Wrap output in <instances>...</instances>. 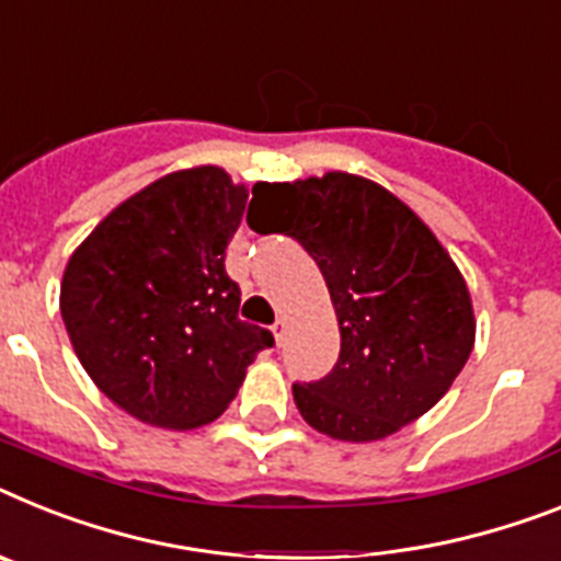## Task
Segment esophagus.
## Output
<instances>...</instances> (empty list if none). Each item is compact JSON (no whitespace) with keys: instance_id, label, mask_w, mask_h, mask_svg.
I'll use <instances>...</instances> for the list:
<instances>
[{"instance_id":"esophagus-1","label":"esophagus","mask_w":561,"mask_h":561,"mask_svg":"<svg viewBox=\"0 0 561 561\" xmlns=\"http://www.w3.org/2000/svg\"><path fill=\"white\" fill-rule=\"evenodd\" d=\"M271 331L273 336H276V345H282V342H285V319H276Z\"/></svg>"}]
</instances>
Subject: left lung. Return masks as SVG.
Listing matches in <instances>:
<instances>
[{
    "mask_svg": "<svg viewBox=\"0 0 561 561\" xmlns=\"http://www.w3.org/2000/svg\"><path fill=\"white\" fill-rule=\"evenodd\" d=\"M253 199L248 225L302 244L336 308V365L294 385L305 422L333 439L374 442L431 411L465 368L477 322L462 273L427 225L351 173L259 182Z\"/></svg>",
    "mask_w": 561,
    "mask_h": 561,
    "instance_id": "left-lung-1",
    "label": "left lung"
}]
</instances>
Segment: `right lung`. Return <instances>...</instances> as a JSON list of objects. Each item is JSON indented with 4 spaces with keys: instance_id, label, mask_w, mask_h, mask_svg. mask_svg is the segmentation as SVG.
Listing matches in <instances>:
<instances>
[{
    "instance_id": "obj_1",
    "label": "right lung",
    "mask_w": 561,
    "mask_h": 561,
    "mask_svg": "<svg viewBox=\"0 0 561 561\" xmlns=\"http://www.w3.org/2000/svg\"><path fill=\"white\" fill-rule=\"evenodd\" d=\"M248 191L214 164L168 173L122 202L65 267V328L122 411L157 427L214 422L273 333L239 319L225 251Z\"/></svg>"
}]
</instances>
